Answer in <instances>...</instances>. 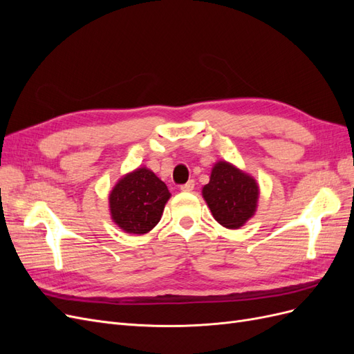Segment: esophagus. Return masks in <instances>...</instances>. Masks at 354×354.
Segmentation results:
<instances>
[{
    "label": "esophagus",
    "instance_id": "obj_1",
    "mask_svg": "<svg viewBox=\"0 0 354 354\" xmlns=\"http://www.w3.org/2000/svg\"><path fill=\"white\" fill-rule=\"evenodd\" d=\"M194 187H195V181L194 180H189L187 183L180 186V190L181 192H192V190H194Z\"/></svg>",
    "mask_w": 354,
    "mask_h": 354
}]
</instances>
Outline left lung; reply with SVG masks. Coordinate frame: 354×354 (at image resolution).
Returning a JSON list of instances; mask_svg holds the SVG:
<instances>
[{"mask_svg": "<svg viewBox=\"0 0 354 354\" xmlns=\"http://www.w3.org/2000/svg\"><path fill=\"white\" fill-rule=\"evenodd\" d=\"M212 217L223 227L239 229L257 211L260 187L255 178L227 160H217L209 183L202 187Z\"/></svg>", "mask_w": 354, "mask_h": 354, "instance_id": "left-lung-1", "label": "left lung"}]
</instances>
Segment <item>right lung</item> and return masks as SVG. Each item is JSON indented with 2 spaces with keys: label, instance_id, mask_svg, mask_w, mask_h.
Returning <instances> with one entry per match:
<instances>
[{
  "label": "right lung",
  "instance_id": "add662e5",
  "mask_svg": "<svg viewBox=\"0 0 354 354\" xmlns=\"http://www.w3.org/2000/svg\"><path fill=\"white\" fill-rule=\"evenodd\" d=\"M171 198L152 169L138 167L122 176L109 194L111 218L125 233L145 234L159 223Z\"/></svg>",
  "mask_w": 354,
  "mask_h": 354
}]
</instances>
